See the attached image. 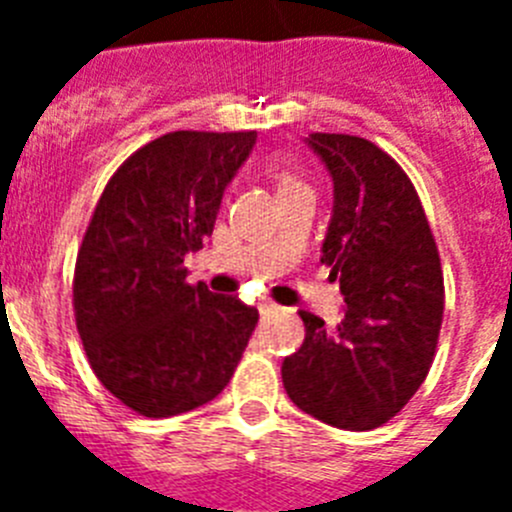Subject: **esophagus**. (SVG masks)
Segmentation results:
<instances>
[{"label": "esophagus", "mask_w": 512, "mask_h": 512, "mask_svg": "<svg viewBox=\"0 0 512 512\" xmlns=\"http://www.w3.org/2000/svg\"><path fill=\"white\" fill-rule=\"evenodd\" d=\"M277 310H279V307L274 305V302H271V300L259 302V312H261V315H271V312H277Z\"/></svg>", "instance_id": "1"}]
</instances>
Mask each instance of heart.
Masks as SVG:
<instances>
[{
  "instance_id": "heart-1",
  "label": "heart",
  "mask_w": 512,
  "mask_h": 512,
  "mask_svg": "<svg viewBox=\"0 0 512 512\" xmlns=\"http://www.w3.org/2000/svg\"><path fill=\"white\" fill-rule=\"evenodd\" d=\"M271 176H274V182H277V189L279 194L284 192H292V189H302L305 187V182H302L300 176H297V171L292 169V166L287 164H271Z\"/></svg>"
}]
</instances>
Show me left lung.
I'll return each instance as SVG.
<instances>
[{
  "instance_id": "1",
  "label": "left lung",
  "mask_w": 512,
  "mask_h": 512,
  "mask_svg": "<svg viewBox=\"0 0 512 512\" xmlns=\"http://www.w3.org/2000/svg\"><path fill=\"white\" fill-rule=\"evenodd\" d=\"M333 176L323 241L346 315L333 330L302 310L305 341L282 364L289 400L346 431H372L418 392L436 356L443 271L413 182L372 140L310 133Z\"/></svg>"
}]
</instances>
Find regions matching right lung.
I'll return each instance as SVG.
<instances>
[{
    "label": "right lung",
    "mask_w": 512,
    "mask_h": 512,
    "mask_svg": "<svg viewBox=\"0 0 512 512\" xmlns=\"http://www.w3.org/2000/svg\"><path fill=\"white\" fill-rule=\"evenodd\" d=\"M253 130H176L112 174L81 241L74 312L104 390L146 418L200 408L225 390L259 310L189 284L184 256L212 233Z\"/></svg>",
    "instance_id": "right-lung-1"
}]
</instances>
